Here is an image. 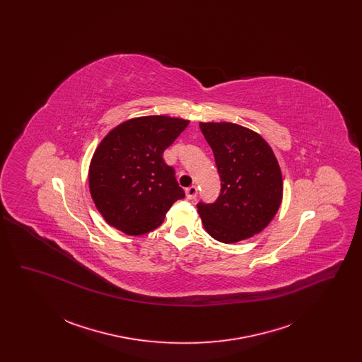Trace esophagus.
Wrapping results in <instances>:
<instances>
[{
    "instance_id": "34e87169",
    "label": "esophagus",
    "mask_w": 362,
    "mask_h": 362,
    "mask_svg": "<svg viewBox=\"0 0 362 362\" xmlns=\"http://www.w3.org/2000/svg\"><path fill=\"white\" fill-rule=\"evenodd\" d=\"M197 194H198V189H197L195 186H191L189 189H186V197H187V199H195Z\"/></svg>"
}]
</instances>
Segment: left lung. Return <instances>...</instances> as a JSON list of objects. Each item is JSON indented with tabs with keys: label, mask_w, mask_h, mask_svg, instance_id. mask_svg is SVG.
Listing matches in <instances>:
<instances>
[{
	"label": "left lung",
	"mask_w": 362,
	"mask_h": 362,
	"mask_svg": "<svg viewBox=\"0 0 362 362\" xmlns=\"http://www.w3.org/2000/svg\"><path fill=\"white\" fill-rule=\"evenodd\" d=\"M221 179L214 204L199 202L207 233L225 244L245 240L272 223L282 202L284 182L276 155L257 132L230 122H201Z\"/></svg>",
	"instance_id": "1"
}]
</instances>
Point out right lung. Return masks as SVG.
Here are the masks:
<instances>
[{
	"instance_id": "1",
	"label": "right lung",
	"mask_w": 362,
	"mask_h": 362,
	"mask_svg": "<svg viewBox=\"0 0 362 362\" xmlns=\"http://www.w3.org/2000/svg\"><path fill=\"white\" fill-rule=\"evenodd\" d=\"M189 121L168 115L122 122L98 145L89 164V192L107 224L129 236L149 233L173 202L185 198L164 151Z\"/></svg>"
}]
</instances>
